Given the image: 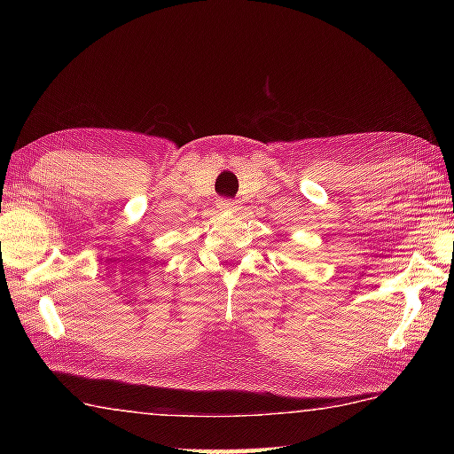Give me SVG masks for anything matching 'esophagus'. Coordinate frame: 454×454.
<instances>
[{
    "instance_id": "1",
    "label": "esophagus",
    "mask_w": 454,
    "mask_h": 454,
    "mask_svg": "<svg viewBox=\"0 0 454 454\" xmlns=\"http://www.w3.org/2000/svg\"><path fill=\"white\" fill-rule=\"evenodd\" d=\"M218 208L220 210H226V212H232V210H236V202L234 200H228V199H220L218 200Z\"/></svg>"
}]
</instances>
